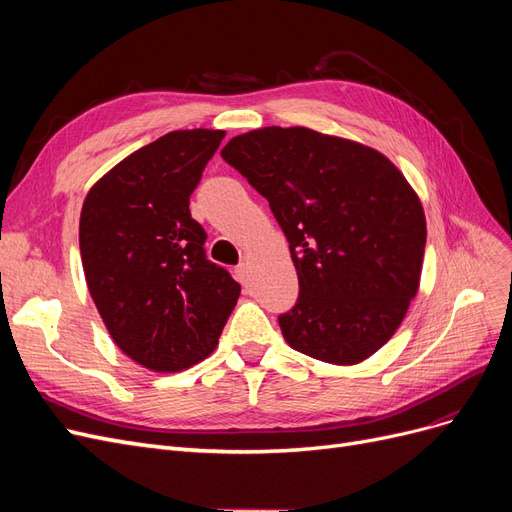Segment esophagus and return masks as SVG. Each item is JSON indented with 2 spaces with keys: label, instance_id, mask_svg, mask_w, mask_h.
I'll use <instances>...</instances> for the list:
<instances>
[{
  "label": "esophagus",
  "instance_id": "esophagus-1",
  "mask_svg": "<svg viewBox=\"0 0 512 512\" xmlns=\"http://www.w3.org/2000/svg\"><path fill=\"white\" fill-rule=\"evenodd\" d=\"M250 275H252L250 265H245V262H243V265H239V267L235 269V277H237V280H239L243 286L250 284Z\"/></svg>",
  "mask_w": 512,
  "mask_h": 512
}]
</instances>
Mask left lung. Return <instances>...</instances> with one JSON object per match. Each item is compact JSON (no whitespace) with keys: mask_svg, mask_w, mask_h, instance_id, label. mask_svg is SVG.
<instances>
[{"mask_svg":"<svg viewBox=\"0 0 512 512\" xmlns=\"http://www.w3.org/2000/svg\"><path fill=\"white\" fill-rule=\"evenodd\" d=\"M222 158L269 200L290 243L299 299L282 314L290 348L333 365L380 350L421 282L423 205L380 151L309 128L230 138Z\"/></svg>","mask_w":512,"mask_h":512,"instance_id":"left-lung-1","label":"left lung"}]
</instances>
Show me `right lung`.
Segmentation results:
<instances>
[{
  "mask_svg": "<svg viewBox=\"0 0 512 512\" xmlns=\"http://www.w3.org/2000/svg\"><path fill=\"white\" fill-rule=\"evenodd\" d=\"M224 130L160 136L89 190L79 226L91 299L113 342L151 371L207 359L241 286L205 254L190 196Z\"/></svg>",
  "mask_w": 512,
  "mask_h": 512,
  "instance_id": "right-lung-1",
  "label": "right lung"
}]
</instances>
